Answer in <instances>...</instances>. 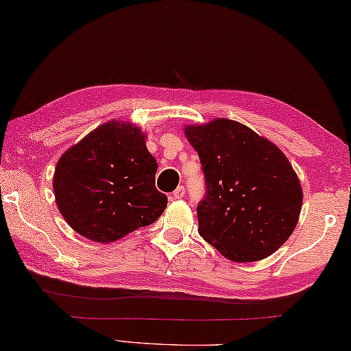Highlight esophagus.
Here are the masks:
<instances>
[{
    "label": "esophagus",
    "mask_w": 351,
    "mask_h": 351,
    "mask_svg": "<svg viewBox=\"0 0 351 351\" xmlns=\"http://www.w3.org/2000/svg\"><path fill=\"white\" fill-rule=\"evenodd\" d=\"M184 195H185L184 185H180V187H178V189L173 191V199H181Z\"/></svg>",
    "instance_id": "obj_1"
}]
</instances>
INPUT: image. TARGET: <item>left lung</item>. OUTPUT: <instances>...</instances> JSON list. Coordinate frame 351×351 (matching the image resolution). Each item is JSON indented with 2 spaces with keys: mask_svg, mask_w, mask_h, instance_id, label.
Listing matches in <instances>:
<instances>
[{
  "mask_svg": "<svg viewBox=\"0 0 351 351\" xmlns=\"http://www.w3.org/2000/svg\"><path fill=\"white\" fill-rule=\"evenodd\" d=\"M185 136L205 176L206 193L197 205L200 237L235 263L270 256L293 234L303 202L287 156L229 119L187 126Z\"/></svg>",
  "mask_w": 351,
  "mask_h": 351,
  "instance_id": "left-lung-1",
  "label": "left lung"
}]
</instances>
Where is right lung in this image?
Instances as JSON below:
<instances>
[{"label":"right lung","mask_w":351,"mask_h":351,"mask_svg":"<svg viewBox=\"0 0 351 351\" xmlns=\"http://www.w3.org/2000/svg\"><path fill=\"white\" fill-rule=\"evenodd\" d=\"M158 164L136 125L108 122L68 149L54 173L56 202L69 226L111 243L152 225L167 206L155 189Z\"/></svg>","instance_id":"add662e5"}]
</instances>
